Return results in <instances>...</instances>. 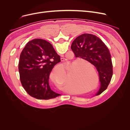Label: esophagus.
Instances as JSON below:
<instances>
[{
    "mask_svg": "<svg viewBox=\"0 0 130 130\" xmlns=\"http://www.w3.org/2000/svg\"><path fill=\"white\" fill-rule=\"evenodd\" d=\"M61 61H62V62H64V61H65V58H61Z\"/></svg>",
    "mask_w": 130,
    "mask_h": 130,
    "instance_id": "1",
    "label": "esophagus"
}]
</instances>
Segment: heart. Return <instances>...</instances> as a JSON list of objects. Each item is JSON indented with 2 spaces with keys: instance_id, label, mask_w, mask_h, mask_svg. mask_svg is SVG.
<instances>
[{
  "instance_id": "b5f03b06",
  "label": "heart",
  "mask_w": 130,
  "mask_h": 130,
  "mask_svg": "<svg viewBox=\"0 0 130 130\" xmlns=\"http://www.w3.org/2000/svg\"><path fill=\"white\" fill-rule=\"evenodd\" d=\"M66 76V70L64 69H62L59 72H56L55 70L51 73L50 77L52 78H57V80L63 79V83L64 85L70 86V85L73 86H76L78 87L82 88H85L86 87H88L89 85V81L88 80V77L87 74L84 72H80L78 73V76L77 78L74 79L68 80V77Z\"/></svg>"
}]
</instances>
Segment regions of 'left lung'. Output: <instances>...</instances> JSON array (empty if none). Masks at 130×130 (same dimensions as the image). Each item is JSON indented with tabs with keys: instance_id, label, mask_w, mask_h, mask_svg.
Masks as SVG:
<instances>
[{
	"instance_id": "obj_1",
	"label": "left lung",
	"mask_w": 130,
	"mask_h": 130,
	"mask_svg": "<svg viewBox=\"0 0 130 130\" xmlns=\"http://www.w3.org/2000/svg\"><path fill=\"white\" fill-rule=\"evenodd\" d=\"M71 49L76 57L87 61L95 67L101 83L96 95L101 94L107 89L113 75L111 55L107 47L95 35L84 34L75 39Z\"/></svg>"
}]
</instances>
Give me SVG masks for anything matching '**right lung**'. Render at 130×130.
<instances>
[{"label": "right lung", "mask_w": 130, "mask_h": 130, "mask_svg": "<svg viewBox=\"0 0 130 130\" xmlns=\"http://www.w3.org/2000/svg\"><path fill=\"white\" fill-rule=\"evenodd\" d=\"M60 62V56L48 41L36 38L27 43L19 57L18 70L23 87L29 95L40 100L61 95L49 84L51 71Z\"/></svg>", "instance_id": "right-lung-1"}]
</instances>
